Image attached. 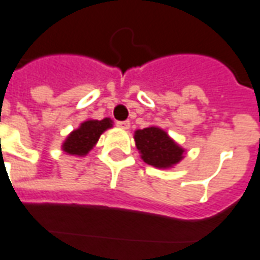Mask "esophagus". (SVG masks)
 <instances>
[{"instance_id": "34e87169", "label": "esophagus", "mask_w": 260, "mask_h": 260, "mask_svg": "<svg viewBox=\"0 0 260 260\" xmlns=\"http://www.w3.org/2000/svg\"><path fill=\"white\" fill-rule=\"evenodd\" d=\"M117 125H118L120 128H122V129H129L131 122L128 120H126V121H118V122H117Z\"/></svg>"}]
</instances>
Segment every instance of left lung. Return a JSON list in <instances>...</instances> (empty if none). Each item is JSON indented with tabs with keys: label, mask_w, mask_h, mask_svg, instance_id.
<instances>
[{
	"label": "left lung",
	"mask_w": 260,
	"mask_h": 260,
	"mask_svg": "<svg viewBox=\"0 0 260 260\" xmlns=\"http://www.w3.org/2000/svg\"><path fill=\"white\" fill-rule=\"evenodd\" d=\"M136 149L146 164L158 169L174 168L184 157L186 150L175 142L159 126H147L135 131Z\"/></svg>",
	"instance_id": "left-lung-1"
}]
</instances>
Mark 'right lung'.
Wrapping results in <instances>:
<instances>
[{
  "mask_svg": "<svg viewBox=\"0 0 260 260\" xmlns=\"http://www.w3.org/2000/svg\"><path fill=\"white\" fill-rule=\"evenodd\" d=\"M113 126L111 118L103 120H86L77 129L71 131L61 145V150L69 155L84 157L98 143L101 135Z\"/></svg>",
  "mask_w": 260,
  "mask_h": 260,
  "instance_id": "right-lung-1",
  "label": "right lung"
}]
</instances>
